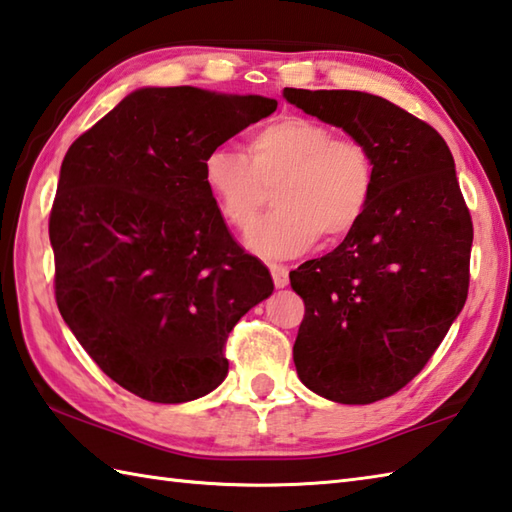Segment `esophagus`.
Segmentation results:
<instances>
[{"mask_svg": "<svg viewBox=\"0 0 512 512\" xmlns=\"http://www.w3.org/2000/svg\"><path fill=\"white\" fill-rule=\"evenodd\" d=\"M269 271H271V278H274V285L278 289H283L289 285V271L285 267L280 265H269Z\"/></svg>", "mask_w": 512, "mask_h": 512, "instance_id": "esophagus-1", "label": "esophagus"}]
</instances>
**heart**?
<instances>
[{
	"mask_svg": "<svg viewBox=\"0 0 512 512\" xmlns=\"http://www.w3.org/2000/svg\"><path fill=\"white\" fill-rule=\"evenodd\" d=\"M203 183L218 216L243 232L275 190L279 210L247 234L260 256L285 258L347 238L362 221L375 187L371 150L360 139L336 137L329 125L287 114L249 134L247 159L236 150H210Z\"/></svg>",
	"mask_w": 512,
	"mask_h": 512,
	"instance_id": "1",
	"label": "heart"
}]
</instances>
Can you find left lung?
Masks as SVG:
<instances>
[{
	"mask_svg": "<svg viewBox=\"0 0 512 512\" xmlns=\"http://www.w3.org/2000/svg\"><path fill=\"white\" fill-rule=\"evenodd\" d=\"M283 95L360 139L375 168L360 225L333 252L289 274L305 300L296 371L327 400L378 402L424 369L464 307L471 212L453 154L426 121L369 92L285 88Z\"/></svg>",
	"mask_w": 512,
	"mask_h": 512,
	"instance_id": "obj_1",
	"label": "left lung"
}]
</instances>
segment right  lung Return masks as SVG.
<instances>
[{
    "instance_id": "right-lung-1",
    "label": "right lung",
    "mask_w": 512,
    "mask_h": 512,
    "mask_svg": "<svg viewBox=\"0 0 512 512\" xmlns=\"http://www.w3.org/2000/svg\"><path fill=\"white\" fill-rule=\"evenodd\" d=\"M276 108L258 95L141 88L64 156L48 221L59 314L97 367L143 400L214 391L229 331L274 291L218 216L203 159Z\"/></svg>"
}]
</instances>
